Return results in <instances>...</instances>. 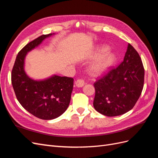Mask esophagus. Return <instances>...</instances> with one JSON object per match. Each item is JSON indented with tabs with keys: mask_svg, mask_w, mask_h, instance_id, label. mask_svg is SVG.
<instances>
[{
	"mask_svg": "<svg viewBox=\"0 0 158 158\" xmlns=\"http://www.w3.org/2000/svg\"><path fill=\"white\" fill-rule=\"evenodd\" d=\"M84 81L82 79H78L75 82V84L77 87L78 88H81V87H83L84 85Z\"/></svg>",
	"mask_w": 158,
	"mask_h": 158,
	"instance_id": "obj_1",
	"label": "esophagus"
}]
</instances>
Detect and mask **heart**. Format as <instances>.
Instances as JSON below:
<instances>
[{
    "mask_svg": "<svg viewBox=\"0 0 158 158\" xmlns=\"http://www.w3.org/2000/svg\"><path fill=\"white\" fill-rule=\"evenodd\" d=\"M108 49V47L103 46L98 49L97 55L102 52L103 53L89 66V70L91 74L94 75L101 74L106 72L113 64L115 60V55L113 52L107 51Z\"/></svg>",
    "mask_w": 158,
    "mask_h": 158,
    "instance_id": "b5f03b06",
    "label": "heart"
}]
</instances>
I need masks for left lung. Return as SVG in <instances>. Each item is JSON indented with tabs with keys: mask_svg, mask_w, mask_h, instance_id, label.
Returning <instances> with one entry per match:
<instances>
[{
	"mask_svg": "<svg viewBox=\"0 0 158 158\" xmlns=\"http://www.w3.org/2000/svg\"><path fill=\"white\" fill-rule=\"evenodd\" d=\"M144 69L140 56L128 44L124 60L94 84V107L107 117L126 113L135 106L144 86Z\"/></svg>",
	"mask_w": 158,
	"mask_h": 158,
	"instance_id": "1",
	"label": "left lung"
}]
</instances>
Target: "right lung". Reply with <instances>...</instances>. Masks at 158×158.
I'll return each instance as SVG.
<instances>
[{"mask_svg":"<svg viewBox=\"0 0 158 158\" xmlns=\"http://www.w3.org/2000/svg\"><path fill=\"white\" fill-rule=\"evenodd\" d=\"M54 34L42 35L23 47L16 56L11 74L12 84L19 103L33 115L44 120L59 117L67 109L74 80L57 75L45 80H33L26 73L24 61L28 52Z\"/></svg>","mask_w":158,"mask_h":158,"instance_id":"obj_1","label":"right lung"}]
</instances>
